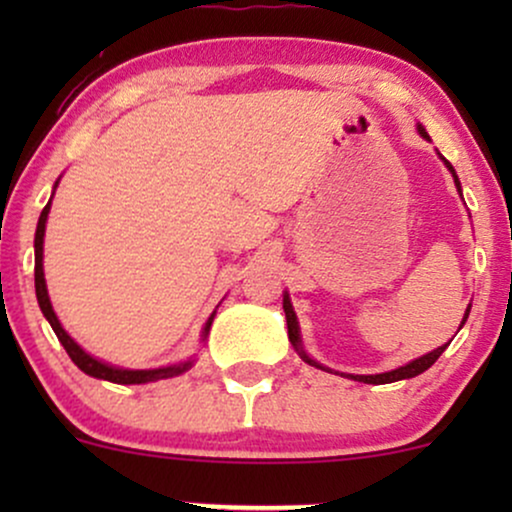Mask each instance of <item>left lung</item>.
<instances>
[{"label": "left lung", "mask_w": 512, "mask_h": 512, "mask_svg": "<svg viewBox=\"0 0 512 512\" xmlns=\"http://www.w3.org/2000/svg\"><path fill=\"white\" fill-rule=\"evenodd\" d=\"M416 129H419V134L421 137L426 139V142H431V137H428V132L421 125H416ZM440 156V154H438ZM440 161L445 163V168L450 170L452 173V180H455V187H457V192H460V197H462V185H460V178H457V173H455V168L450 166V161H445L443 156H440ZM469 310H472V303L467 305V310H464V317H462V322H460V330H462V325L464 322H467V317H469ZM284 313H286V325H289V342H291V346L293 349H296V354L303 358L305 363H308V366H315V368H320V370H327V373H337V375H346V378H351V380H358V383H366V385H387V383H397V380H409V378H416V375H421L424 373V370H428L433 366V363L438 361V356L443 354L445 349H448V344H443V346H438V349H433V351H428V354H424V356H419V358H414V361H409V363H404V366H399V368H395V370H387V373H375V375H354V373H339V370H332V368H327V366H322V363H317L313 356L308 354V351H305V346H303V339H301V325H298V317H296V310H293V305H291V298H289V291H284Z\"/></svg>", "instance_id": "obj_1"}]
</instances>
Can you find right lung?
<instances>
[{
  "instance_id": "obj_1",
  "label": "right lung",
  "mask_w": 512,
  "mask_h": 512,
  "mask_svg": "<svg viewBox=\"0 0 512 512\" xmlns=\"http://www.w3.org/2000/svg\"><path fill=\"white\" fill-rule=\"evenodd\" d=\"M57 185L60 180L55 182L52 187V195H55ZM50 202L45 204V209L40 211V219H38V228H35V296H38V305L43 310L45 320L50 322L52 332L57 334L60 344L67 349L69 358L74 361V366H79V370H84L86 375L98 380H108V383H117V385H144V383H156V380H166V378H175V375H182L185 370H190L195 366V356H190L187 361L173 363V366H161V368H142V370H134V368H120V366H110V363L101 361V358L91 356L86 349H81L79 344L69 337V332L64 330L62 322L57 320L55 310H52L50 296H48V284H45V272H43V240H45V223H48V214H50ZM214 313L209 315V320L204 322V330H202V342H207L209 330H211V322H214Z\"/></svg>"
}]
</instances>
